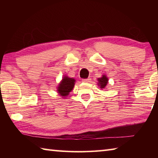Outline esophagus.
Returning <instances> with one entry per match:
<instances>
[{"instance_id":"1","label":"esophagus","mask_w":158,"mask_h":158,"mask_svg":"<svg viewBox=\"0 0 158 158\" xmlns=\"http://www.w3.org/2000/svg\"><path fill=\"white\" fill-rule=\"evenodd\" d=\"M90 78H88V79H82V81H83V82H85V83L90 82Z\"/></svg>"}]
</instances>
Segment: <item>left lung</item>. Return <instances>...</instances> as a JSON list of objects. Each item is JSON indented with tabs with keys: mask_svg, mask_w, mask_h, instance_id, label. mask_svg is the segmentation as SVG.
Here are the masks:
<instances>
[{
	"mask_svg": "<svg viewBox=\"0 0 158 158\" xmlns=\"http://www.w3.org/2000/svg\"><path fill=\"white\" fill-rule=\"evenodd\" d=\"M98 85L100 86V89H105L106 87V84L108 83V78L106 77V75H102L101 78L98 79Z\"/></svg>",
	"mask_w": 158,
	"mask_h": 158,
	"instance_id": "obj_1",
	"label": "left lung"
}]
</instances>
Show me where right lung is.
<instances>
[{
    "label": "right lung",
    "instance_id": "obj_1",
    "mask_svg": "<svg viewBox=\"0 0 158 158\" xmlns=\"http://www.w3.org/2000/svg\"><path fill=\"white\" fill-rule=\"evenodd\" d=\"M75 84V79L65 76L57 87L58 94L62 97H66L72 91Z\"/></svg>",
    "mask_w": 158,
    "mask_h": 158
}]
</instances>
